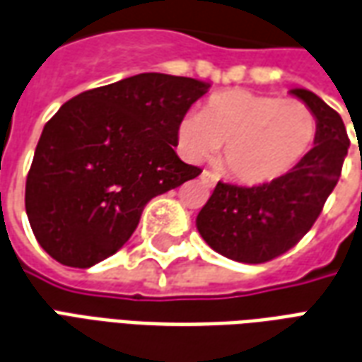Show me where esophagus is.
Segmentation results:
<instances>
[{"label": "esophagus", "instance_id": "1", "mask_svg": "<svg viewBox=\"0 0 362 362\" xmlns=\"http://www.w3.org/2000/svg\"><path fill=\"white\" fill-rule=\"evenodd\" d=\"M202 180H204L205 186H215L217 184V174L211 173V170H204L202 173Z\"/></svg>", "mask_w": 362, "mask_h": 362}]
</instances>
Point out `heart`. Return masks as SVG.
Instances as JSON below:
<instances>
[{
    "instance_id": "1",
    "label": "heart",
    "mask_w": 362,
    "mask_h": 362,
    "mask_svg": "<svg viewBox=\"0 0 362 362\" xmlns=\"http://www.w3.org/2000/svg\"><path fill=\"white\" fill-rule=\"evenodd\" d=\"M316 132V116L300 100L233 89L209 96L199 114H186L178 141L192 160L213 157L223 147L228 176L256 186L291 173L312 149Z\"/></svg>"
}]
</instances>
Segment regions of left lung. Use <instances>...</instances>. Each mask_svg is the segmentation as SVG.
<instances>
[{"instance_id": "8db88e82", "label": "left lung", "mask_w": 362, "mask_h": 362, "mask_svg": "<svg viewBox=\"0 0 362 362\" xmlns=\"http://www.w3.org/2000/svg\"><path fill=\"white\" fill-rule=\"evenodd\" d=\"M316 116L306 157L277 180L259 186L219 182L196 219L213 250L243 264H264L291 250L316 223L341 176L349 137L341 116L312 90L293 89Z\"/></svg>"}]
</instances>
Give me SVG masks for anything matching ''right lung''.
<instances>
[{
    "label": "right lung",
    "instance_id": "right-lung-1",
    "mask_svg": "<svg viewBox=\"0 0 362 362\" xmlns=\"http://www.w3.org/2000/svg\"><path fill=\"white\" fill-rule=\"evenodd\" d=\"M209 85L139 74L85 90L44 126L25 207L36 240L69 267H90L124 246L155 196L202 168L178 158V124Z\"/></svg>",
    "mask_w": 362,
    "mask_h": 362
}]
</instances>
